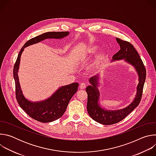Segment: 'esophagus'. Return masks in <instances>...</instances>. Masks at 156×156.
Masks as SVG:
<instances>
[{"label":"esophagus","mask_w":156,"mask_h":156,"mask_svg":"<svg viewBox=\"0 0 156 156\" xmlns=\"http://www.w3.org/2000/svg\"><path fill=\"white\" fill-rule=\"evenodd\" d=\"M86 85L85 83H82L80 84V88L81 89H84L86 87Z\"/></svg>","instance_id":"obj_1"}]
</instances>
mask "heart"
Listing matches in <instances>:
<instances>
[{
	"label": "heart",
	"instance_id": "b5f03b06",
	"mask_svg": "<svg viewBox=\"0 0 156 156\" xmlns=\"http://www.w3.org/2000/svg\"><path fill=\"white\" fill-rule=\"evenodd\" d=\"M97 51V48L96 47H93V48H91L90 49L88 50V54L89 55H93L94 54L96 51ZM105 58V55L104 53H101L99 54H98L95 59L94 63V66L95 65H98L99 63H101Z\"/></svg>",
	"mask_w": 156,
	"mask_h": 156
}]
</instances>
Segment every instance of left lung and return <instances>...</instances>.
Listing matches in <instances>:
<instances>
[{
  "label": "left lung",
  "instance_id": "1",
  "mask_svg": "<svg viewBox=\"0 0 156 156\" xmlns=\"http://www.w3.org/2000/svg\"><path fill=\"white\" fill-rule=\"evenodd\" d=\"M116 40L119 44L120 49L113 55L112 61L124 59L125 61L134 66L139 76V83L134 101L128 106L123 109L108 110L102 108L99 104L100 96L98 88L99 76H94L89 80L91 85H89L86 88L87 94V110L88 114L96 122L105 125H113L120 122L139 105L146 76V71L143 62L132 44L120 38L116 37Z\"/></svg>",
  "mask_w": 156,
  "mask_h": 156
}]
</instances>
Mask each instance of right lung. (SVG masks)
<instances>
[{
	"label": "right lung",
	"instance_id": "obj_1",
	"mask_svg": "<svg viewBox=\"0 0 156 156\" xmlns=\"http://www.w3.org/2000/svg\"><path fill=\"white\" fill-rule=\"evenodd\" d=\"M69 34V32L68 31L48 32L30 39L21 49L14 65L13 78L15 82V94L17 102L20 107L30 117L42 123L55 121L63 115L70 99L78 90V83H73L59 87L52 96L44 101L40 102L30 101L22 93L18 76L21 55L26 47L32 44L49 38L62 39Z\"/></svg>",
	"mask_w": 156,
	"mask_h": 156
}]
</instances>
